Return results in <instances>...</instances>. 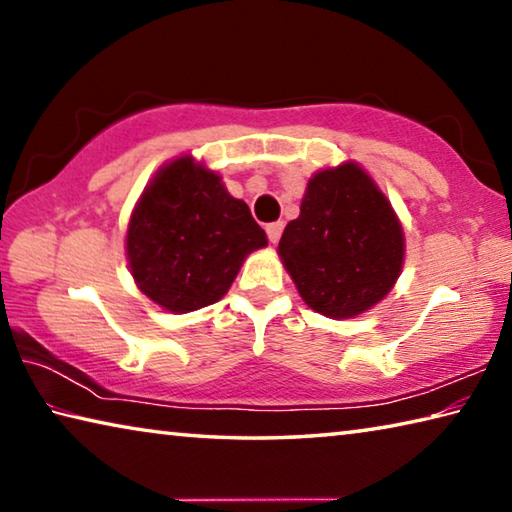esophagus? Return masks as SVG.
<instances>
[{
	"label": "esophagus",
	"instance_id": "esophagus-1",
	"mask_svg": "<svg viewBox=\"0 0 512 512\" xmlns=\"http://www.w3.org/2000/svg\"><path fill=\"white\" fill-rule=\"evenodd\" d=\"M282 230H284V223H282V221L268 223V225H266L268 241H271V244H277V241H280V237H282Z\"/></svg>",
	"mask_w": 512,
	"mask_h": 512
}]
</instances>
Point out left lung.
<instances>
[{
    "label": "left lung",
    "mask_w": 512,
    "mask_h": 512,
    "mask_svg": "<svg viewBox=\"0 0 512 512\" xmlns=\"http://www.w3.org/2000/svg\"><path fill=\"white\" fill-rule=\"evenodd\" d=\"M404 230L391 201L357 162L316 171L277 255L309 309L354 318L384 300L404 266Z\"/></svg>",
    "instance_id": "left-lung-1"
}]
</instances>
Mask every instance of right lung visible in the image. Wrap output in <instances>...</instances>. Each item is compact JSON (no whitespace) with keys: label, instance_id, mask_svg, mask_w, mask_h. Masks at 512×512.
<instances>
[{"label":"right lung","instance_id":"right-lung-1","mask_svg":"<svg viewBox=\"0 0 512 512\" xmlns=\"http://www.w3.org/2000/svg\"><path fill=\"white\" fill-rule=\"evenodd\" d=\"M268 244L248 205L192 155L158 169L135 203L126 259L146 298L171 314L219 302L241 264Z\"/></svg>","mask_w":512,"mask_h":512}]
</instances>
